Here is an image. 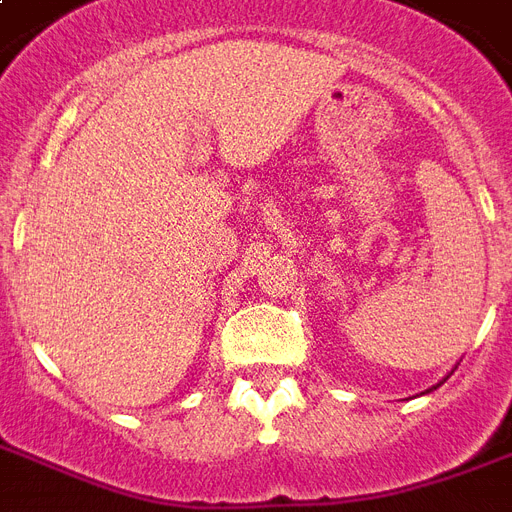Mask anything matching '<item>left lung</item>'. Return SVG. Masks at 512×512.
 <instances>
[{
    "label": "left lung",
    "instance_id": "8db88e82",
    "mask_svg": "<svg viewBox=\"0 0 512 512\" xmlns=\"http://www.w3.org/2000/svg\"><path fill=\"white\" fill-rule=\"evenodd\" d=\"M443 381H446V378H443ZM438 386H440V384H438Z\"/></svg>",
    "mask_w": 512,
    "mask_h": 512
}]
</instances>
